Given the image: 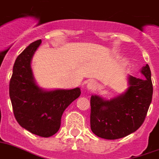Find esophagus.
<instances>
[{"mask_svg":"<svg viewBox=\"0 0 159 159\" xmlns=\"http://www.w3.org/2000/svg\"><path fill=\"white\" fill-rule=\"evenodd\" d=\"M87 88H88L89 90H94L96 88V83L93 80L89 81L88 83V84H87Z\"/></svg>","mask_w":159,"mask_h":159,"instance_id":"obj_1","label":"esophagus"}]
</instances>
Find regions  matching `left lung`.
I'll return each instance as SVG.
<instances>
[{"label":"left lung","instance_id":"8db88e82","mask_svg":"<svg viewBox=\"0 0 159 159\" xmlns=\"http://www.w3.org/2000/svg\"><path fill=\"white\" fill-rule=\"evenodd\" d=\"M143 78L129 75V88L110 100L91 96V129L99 138L115 140L135 132L143 124L153 95L151 72L146 64Z\"/></svg>","mask_w":159,"mask_h":159}]
</instances>
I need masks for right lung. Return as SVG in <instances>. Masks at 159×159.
Returning a JSON list of instances; mask_svg holds the SVG:
<instances>
[{
	"label": "right lung",
	"mask_w": 159,
	"mask_h": 159,
	"mask_svg": "<svg viewBox=\"0 0 159 159\" xmlns=\"http://www.w3.org/2000/svg\"><path fill=\"white\" fill-rule=\"evenodd\" d=\"M41 43V39L30 43L16 59L9 82V96L18 124L32 134L48 138L58 132L63 112L81 92L80 88L46 91L38 86L31 60Z\"/></svg>",
	"instance_id": "1"
}]
</instances>
